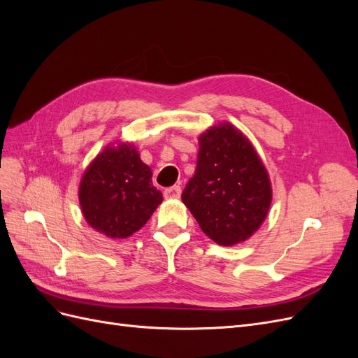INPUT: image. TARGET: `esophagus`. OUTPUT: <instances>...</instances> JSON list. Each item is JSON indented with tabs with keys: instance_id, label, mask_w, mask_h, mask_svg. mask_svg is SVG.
<instances>
[{
	"instance_id": "1",
	"label": "esophagus",
	"mask_w": 358,
	"mask_h": 358,
	"mask_svg": "<svg viewBox=\"0 0 358 358\" xmlns=\"http://www.w3.org/2000/svg\"><path fill=\"white\" fill-rule=\"evenodd\" d=\"M180 194H182V189H180V187H178V185L170 187V188L164 189V197H166L167 200H176V199L180 197Z\"/></svg>"
}]
</instances>
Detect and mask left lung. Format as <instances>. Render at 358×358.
I'll return each instance as SVG.
<instances>
[{"mask_svg": "<svg viewBox=\"0 0 358 358\" xmlns=\"http://www.w3.org/2000/svg\"><path fill=\"white\" fill-rule=\"evenodd\" d=\"M199 145L197 169L182 201L213 242H245L264 222L272 203L263 161L248 137L229 122L206 129Z\"/></svg>", "mask_w": 358, "mask_h": 358, "instance_id": "1", "label": "left lung"}]
</instances>
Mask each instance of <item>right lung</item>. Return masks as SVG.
<instances>
[{
  "instance_id": "right-lung-1",
  "label": "right lung",
  "mask_w": 358,
  "mask_h": 358,
  "mask_svg": "<svg viewBox=\"0 0 358 358\" xmlns=\"http://www.w3.org/2000/svg\"><path fill=\"white\" fill-rule=\"evenodd\" d=\"M161 201V191L152 185V171L129 143L104 148L85 170L79 185L86 222L112 239L138 231Z\"/></svg>"
}]
</instances>
